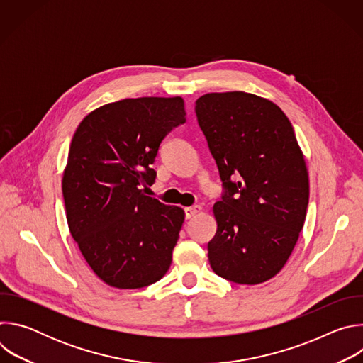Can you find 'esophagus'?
<instances>
[{
    "instance_id": "obj_1",
    "label": "esophagus",
    "mask_w": 363,
    "mask_h": 363,
    "mask_svg": "<svg viewBox=\"0 0 363 363\" xmlns=\"http://www.w3.org/2000/svg\"><path fill=\"white\" fill-rule=\"evenodd\" d=\"M202 211V208L199 205H194V206H188V208H185V217H186V220H189V218H192V217H195L196 214H199Z\"/></svg>"
}]
</instances>
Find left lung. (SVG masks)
<instances>
[{
	"instance_id": "left-lung-1",
	"label": "left lung",
	"mask_w": 363,
	"mask_h": 363,
	"mask_svg": "<svg viewBox=\"0 0 363 363\" xmlns=\"http://www.w3.org/2000/svg\"><path fill=\"white\" fill-rule=\"evenodd\" d=\"M195 113L225 188L213 206L211 269L264 283L287 263L306 220L308 174L293 126L276 103L245 91L206 93Z\"/></svg>"
}]
</instances>
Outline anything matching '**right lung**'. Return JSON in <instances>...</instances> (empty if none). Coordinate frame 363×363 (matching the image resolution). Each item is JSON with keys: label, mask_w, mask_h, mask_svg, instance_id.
Wrapping results in <instances>:
<instances>
[{"label": "right lung", "mask_w": 363, "mask_h": 363, "mask_svg": "<svg viewBox=\"0 0 363 363\" xmlns=\"http://www.w3.org/2000/svg\"><path fill=\"white\" fill-rule=\"evenodd\" d=\"M185 116L179 96L123 99L90 112L74 132L62 181L67 224L111 287H146L172 263L185 213L145 192L161 142Z\"/></svg>", "instance_id": "1"}]
</instances>
